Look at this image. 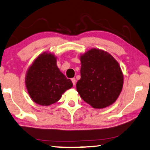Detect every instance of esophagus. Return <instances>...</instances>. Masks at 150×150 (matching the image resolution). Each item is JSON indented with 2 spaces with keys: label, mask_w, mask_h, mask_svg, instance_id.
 Returning <instances> with one entry per match:
<instances>
[{
  "label": "esophagus",
  "mask_w": 150,
  "mask_h": 150,
  "mask_svg": "<svg viewBox=\"0 0 150 150\" xmlns=\"http://www.w3.org/2000/svg\"><path fill=\"white\" fill-rule=\"evenodd\" d=\"M71 80H72L73 85H74V86H75V84H76V78H72V79H71Z\"/></svg>",
  "instance_id": "1"
}]
</instances>
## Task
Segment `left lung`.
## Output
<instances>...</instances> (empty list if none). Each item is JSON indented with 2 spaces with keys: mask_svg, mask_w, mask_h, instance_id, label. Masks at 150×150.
<instances>
[{
  "mask_svg": "<svg viewBox=\"0 0 150 150\" xmlns=\"http://www.w3.org/2000/svg\"><path fill=\"white\" fill-rule=\"evenodd\" d=\"M80 59L81 78L76 90L82 99L96 109L114 104L124 84L123 73L116 59L96 48L88 50Z\"/></svg>",
  "mask_w": 150,
  "mask_h": 150,
  "instance_id": "8db88e82",
  "label": "left lung"
}]
</instances>
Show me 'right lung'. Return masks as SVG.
<instances>
[{
    "instance_id": "add662e5",
    "label": "right lung",
    "mask_w": 150,
    "mask_h": 150,
    "mask_svg": "<svg viewBox=\"0 0 150 150\" xmlns=\"http://www.w3.org/2000/svg\"><path fill=\"white\" fill-rule=\"evenodd\" d=\"M28 93L36 104L50 105L58 102L72 82L60 72L54 54H40L28 68L25 77Z\"/></svg>"
}]
</instances>
